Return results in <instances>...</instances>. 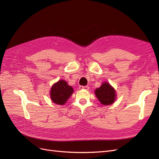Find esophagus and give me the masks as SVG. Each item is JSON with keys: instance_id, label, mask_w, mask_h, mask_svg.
I'll use <instances>...</instances> for the list:
<instances>
[{"instance_id": "esophagus-1", "label": "esophagus", "mask_w": 159, "mask_h": 159, "mask_svg": "<svg viewBox=\"0 0 159 159\" xmlns=\"http://www.w3.org/2000/svg\"><path fill=\"white\" fill-rule=\"evenodd\" d=\"M79 89H84V90H89V86H80Z\"/></svg>"}]
</instances>
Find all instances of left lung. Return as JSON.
I'll use <instances>...</instances> for the list:
<instances>
[{
	"mask_svg": "<svg viewBox=\"0 0 159 159\" xmlns=\"http://www.w3.org/2000/svg\"><path fill=\"white\" fill-rule=\"evenodd\" d=\"M95 95L103 105H108L114 102L116 99V91L108 83H104L101 86L97 89Z\"/></svg>",
	"mask_w": 159,
	"mask_h": 159,
	"instance_id": "8db88e82",
	"label": "left lung"
}]
</instances>
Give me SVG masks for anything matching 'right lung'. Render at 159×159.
<instances>
[{"label":"right lung","instance_id":"add662e5","mask_svg":"<svg viewBox=\"0 0 159 159\" xmlns=\"http://www.w3.org/2000/svg\"><path fill=\"white\" fill-rule=\"evenodd\" d=\"M73 93V89L69 86L66 81L59 80L54 84L50 91V97L53 102L58 105H63Z\"/></svg>","mask_w":159,"mask_h":159}]
</instances>
